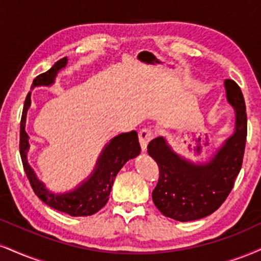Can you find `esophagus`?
I'll use <instances>...</instances> for the list:
<instances>
[{
  "mask_svg": "<svg viewBox=\"0 0 261 261\" xmlns=\"http://www.w3.org/2000/svg\"><path fill=\"white\" fill-rule=\"evenodd\" d=\"M140 137V143H141V148L144 152L147 149V144L149 143V141L154 137V133H153L150 128H142L139 134Z\"/></svg>",
  "mask_w": 261,
  "mask_h": 261,
  "instance_id": "esophagus-1",
  "label": "esophagus"
}]
</instances>
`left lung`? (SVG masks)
I'll use <instances>...</instances> for the list:
<instances>
[{"label": "left lung", "mask_w": 261, "mask_h": 261, "mask_svg": "<svg viewBox=\"0 0 261 261\" xmlns=\"http://www.w3.org/2000/svg\"><path fill=\"white\" fill-rule=\"evenodd\" d=\"M226 95L236 111V131L206 164H193L156 137L147 147L159 166V180L152 198L163 215L176 221L205 218L220 208L240 174L247 141L246 103L240 86L226 80ZM199 149V148H198Z\"/></svg>", "instance_id": "1"}]
</instances>
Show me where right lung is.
Segmentation results:
<instances>
[{
  "mask_svg": "<svg viewBox=\"0 0 261 261\" xmlns=\"http://www.w3.org/2000/svg\"><path fill=\"white\" fill-rule=\"evenodd\" d=\"M67 61V57H64L56 62V64L49 70L36 76L31 87L41 86V85H45V86L51 85L55 81L58 70L65 67ZM29 107L30 93L25 98L23 114H21L19 149L25 174H27L34 192L47 205L62 213H65V214L71 216H87L95 214L108 202L112 186L119 170L128 159L135 158L140 154L141 146L137 133L136 131H130V133L120 134L119 136L114 137L111 142L107 144L105 150L100 154L95 171L89 180L85 181L73 192L55 194L46 190L45 185L36 177L35 172L30 168L29 163L27 161L29 142H28V134L25 133V118H27V112Z\"/></svg>",
  "mask_w": 261,
  "mask_h": 261,
  "instance_id": "obj_1",
  "label": "right lung"
}]
</instances>
